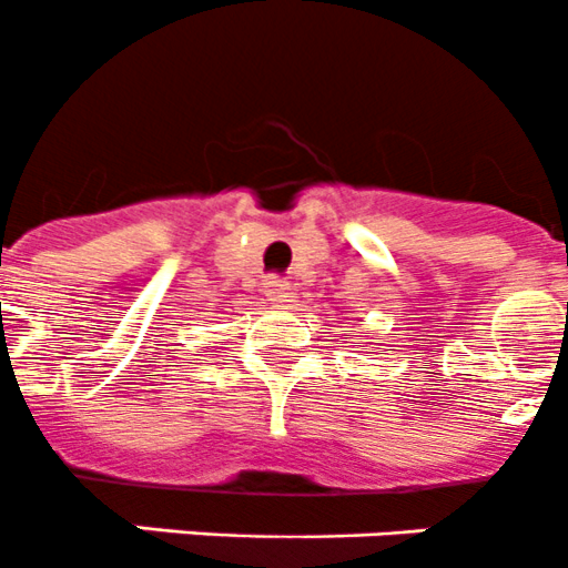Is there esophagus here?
<instances>
[{
	"label": "esophagus",
	"mask_w": 568,
	"mask_h": 568,
	"mask_svg": "<svg viewBox=\"0 0 568 568\" xmlns=\"http://www.w3.org/2000/svg\"><path fill=\"white\" fill-rule=\"evenodd\" d=\"M265 292H267V297H271L273 303H278V306H286V303H292V297H295V295H292V286L278 276L267 278Z\"/></svg>",
	"instance_id": "esophagus-1"
}]
</instances>
